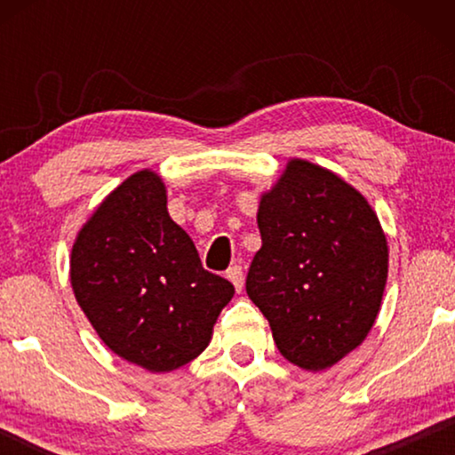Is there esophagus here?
I'll return each instance as SVG.
<instances>
[{"instance_id": "obj_1", "label": "esophagus", "mask_w": 455, "mask_h": 455, "mask_svg": "<svg viewBox=\"0 0 455 455\" xmlns=\"http://www.w3.org/2000/svg\"><path fill=\"white\" fill-rule=\"evenodd\" d=\"M228 279L234 283V288L242 291V285H244V271H242L240 265H234L228 269Z\"/></svg>"}]
</instances>
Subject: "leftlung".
<instances>
[{
    "label": "left lung",
    "mask_w": 455,
    "mask_h": 455,
    "mask_svg": "<svg viewBox=\"0 0 455 455\" xmlns=\"http://www.w3.org/2000/svg\"><path fill=\"white\" fill-rule=\"evenodd\" d=\"M246 291L285 360L331 369L363 344L381 310L389 246L369 201L344 178L290 159L260 195Z\"/></svg>",
    "instance_id": "obj_1"
}]
</instances>
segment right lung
I'll return each instance as SVG.
<instances>
[{
  "mask_svg": "<svg viewBox=\"0 0 455 455\" xmlns=\"http://www.w3.org/2000/svg\"><path fill=\"white\" fill-rule=\"evenodd\" d=\"M78 307L103 344L151 372H170L209 346L234 285L203 269L190 235L167 213L157 172L109 192L80 228L70 254Z\"/></svg>",
  "mask_w": 455,
  "mask_h": 455,
  "instance_id": "right-lung-1",
  "label": "right lung"
}]
</instances>
